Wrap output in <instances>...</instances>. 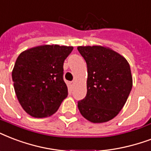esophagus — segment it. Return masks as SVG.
Wrapping results in <instances>:
<instances>
[{"label":"esophagus","mask_w":151,"mask_h":151,"mask_svg":"<svg viewBox=\"0 0 151 151\" xmlns=\"http://www.w3.org/2000/svg\"><path fill=\"white\" fill-rule=\"evenodd\" d=\"M72 83V85H75V83H76V82H75V81H72V83Z\"/></svg>","instance_id":"1"}]
</instances>
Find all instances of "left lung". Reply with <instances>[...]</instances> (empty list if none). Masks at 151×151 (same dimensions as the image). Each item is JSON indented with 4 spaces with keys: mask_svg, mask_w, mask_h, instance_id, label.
Here are the masks:
<instances>
[{
    "mask_svg": "<svg viewBox=\"0 0 151 151\" xmlns=\"http://www.w3.org/2000/svg\"><path fill=\"white\" fill-rule=\"evenodd\" d=\"M87 65L86 96L78 102L82 116L92 123H104L120 113L132 87L128 60L104 45L77 47Z\"/></svg>",
    "mask_w": 151,
    "mask_h": 151,
    "instance_id": "8db88e82",
    "label": "left lung"
}]
</instances>
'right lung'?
<instances>
[{
	"instance_id": "obj_1",
	"label": "right lung",
	"mask_w": 151,
	"mask_h": 151,
	"mask_svg": "<svg viewBox=\"0 0 151 151\" xmlns=\"http://www.w3.org/2000/svg\"><path fill=\"white\" fill-rule=\"evenodd\" d=\"M72 50L73 46L42 45L19 55L12 76L17 99L27 114L50 116L67 98L63 65Z\"/></svg>"
}]
</instances>
